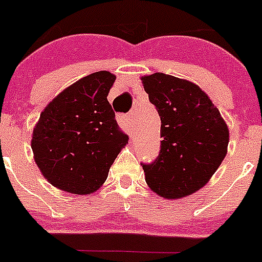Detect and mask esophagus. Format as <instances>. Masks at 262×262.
<instances>
[{"label": "esophagus", "instance_id": "34e87169", "mask_svg": "<svg viewBox=\"0 0 262 262\" xmlns=\"http://www.w3.org/2000/svg\"><path fill=\"white\" fill-rule=\"evenodd\" d=\"M118 123L124 131H131V118L129 116H119L118 117Z\"/></svg>", "mask_w": 262, "mask_h": 262}]
</instances>
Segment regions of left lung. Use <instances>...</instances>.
<instances>
[{
	"label": "left lung",
	"instance_id": "1",
	"mask_svg": "<svg viewBox=\"0 0 262 262\" xmlns=\"http://www.w3.org/2000/svg\"><path fill=\"white\" fill-rule=\"evenodd\" d=\"M161 117V150L143 164L149 188L166 199L191 195L203 188L228 153L229 128L199 86L164 73L141 77Z\"/></svg>",
	"mask_w": 262,
	"mask_h": 262
}]
</instances>
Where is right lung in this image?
I'll use <instances>...</instances> for the list:
<instances>
[{"label":"right lung","instance_id":"add662e5","mask_svg":"<svg viewBox=\"0 0 262 262\" xmlns=\"http://www.w3.org/2000/svg\"><path fill=\"white\" fill-rule=\"evenodd\" d=\"M114 81L111 72L89 74L41 112L31 146L39 171L55 188L79 195L96 191L128 143L106 99Z\"/></svg>","mask_w":262,"mask_h":262}]
</instances>
